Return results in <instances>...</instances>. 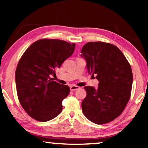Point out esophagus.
Listing matches in <instances>:
<instances>
[{"label":"esophagus","mask_w":148,"mask_h":148,"mask_svg":"<svg viewBox=\"0 0 148 148\" xmlns=\"http://www.w3.org/2000/svg\"><path fill=\"white\" fill-rule=\"evenodd\" d=\"M70 89H71V91H76V90H77L79 89V87L78 86H72L70 87Z\"/></svg>","instance_id":"esophagus-1"}]
</instances>
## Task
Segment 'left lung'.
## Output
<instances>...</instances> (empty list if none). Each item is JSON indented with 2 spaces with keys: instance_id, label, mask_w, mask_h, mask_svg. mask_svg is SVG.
<instances>
[{
  "instance_id": "left-lung-1",
  "label": "left lung",
  "mask_w": 148,
  "mask_h": 148,
  "mask_svg": "<svg viewBox=\"0 0 148 148\" xmlns=\"http://www.w3.org/2000/svg\"><path fill=\"white\" fill-rule=\"evenodd\" d=\"M81 57L87 69L96 75L97 88L86 86V98L82 102L84 116L96 124L113 121L123 111L131 97L132 72L126 57L117 46L102 42L85 44Z\"/></svg>"
}]
</instances>
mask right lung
<instances>
[{
    "label": "right lung",
    "mask_w": 148,
    "mask_h": 148,
    "mask_svg": "<svg viewBox=\"0 0 148 148\" xmlns=\"http://www.w3.org/2000/svg\"><path fill=\"white\" fill-rule=\"evenodd\" d=\"M75 44L56 39H41L30 46L16 71L17 97L32 118L47 121L61 113L62 100L70 88L53 81L51 75L74 53Z\"/></svg>",
    "instance_id": "1"
}]
</instances>
